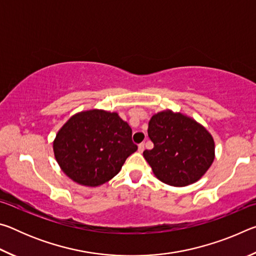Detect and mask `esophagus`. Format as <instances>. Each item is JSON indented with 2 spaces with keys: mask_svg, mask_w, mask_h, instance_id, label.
Wrapping results in <instances>:
<instances>
[{
  "mask_svg": "<svg viewBox=\"0 0 256 256\" xmlns=\"http://www.w3.org/2000/svg\"><path fill=\"white\" fill-rule=\"evenodd\" d=\"M138 152H144V144H138Z\"/></svg>",
  "mask_w": 256,
  "mask_h": 256,
  "instance_id": "obj_1",
  "label": "esophagus"
}]
</instances>
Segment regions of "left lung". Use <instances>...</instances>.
<instances>
[{
	"instance_id": "1",
	"label": "left lung",
	"mask_w": 256,
	"mask_h": 256,
	"mask_svg": "<svg viewBox=\"0 0 256 256\" xmlns=\"http://www.w3.org/2000/svg\"><path fill=\"white\" fill-rule=\"evenodd\" d=\"M148 136L154 148L144 157L162 183L186 186L201 178L214 159L211 134L180 112H160L149 122Z\"/></svg>"
}]
</instances>
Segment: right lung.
I'll return each mask as SVG.
<instances>
[{"label": "right lung", "instance_id": "obj_1", "mask_svg": "<svg viewBox=\"0 0 256 256\" xmlns=\"http://www.w3.org/2000/svg\"><path fill=\"white\" fill-rule=\"evenodd\" d=\"M56 162L72 180L98 186L118 174L138 150L132 128L118 112H81L68 120L53 144Z\"/></svg>", "mask_w": 256, "mask_h": 256}]
</instances>
